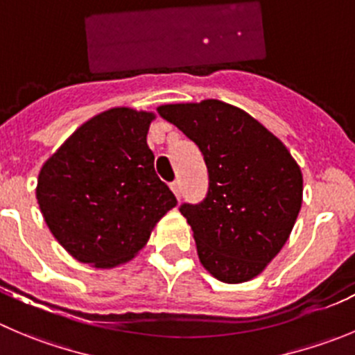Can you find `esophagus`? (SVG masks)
<instances>
[{
	"label": "esophagus",
	"instance_id": "34e87169",
	"mask_svg": "<svg viewBox=\"0 0 355 355\" xmlns=\"http://www.w3.org/2000/svg\"><path fill=\"white\" fill-rule=\"evenodd\" d=\"M171 190L174 191L175 197L180 198L181 197V183H180V181H174V183H171Z\"/></svg>",
	"mask_w": 355,
	"mask_h": 355
}]
</instances>
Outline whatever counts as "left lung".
Here are the masks:
<instances>
[{
    "label": "left lung",
    "instance_id": "8db88e82",
    "mask_svg": "<svg viewBox=\"0 0 355 355\" xmlns=\"http://www.w3.org/2000/svg\"><path fill=\"white\" fill-rule=\"evenodd\" d=\"M157 111L197 144L207 165L205 198L180 207L200 263L218 281H251L279 254L298 218V164L281 139L232 104L207 99Z\"/></svg>",
    "mask_w": 355,
    "mask_h": 355
}]
</instances>
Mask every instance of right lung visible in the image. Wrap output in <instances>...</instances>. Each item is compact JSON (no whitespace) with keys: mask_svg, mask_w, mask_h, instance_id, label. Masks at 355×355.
Masks as SVG:
<instances>
[{"mask_svg":"<svg viewBox=\"0 0 355 355\" xmlns=\"http://www.w3.org/2000/svg\"><path fill=\"white\" fill-rule=\"evenodd\" d=\"M153 118L130 107L104 111L74 130L40 171L42 214L74 259L96 268L129 261L178 204L146 143Z\"/></svg>","mask_w":355,"mask_h":355,"instance_id":"add662e5","label":"right lung"}]
</instances>
